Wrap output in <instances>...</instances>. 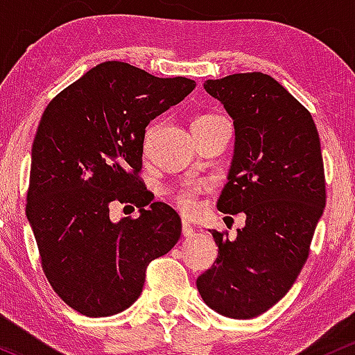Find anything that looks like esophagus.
Segmentation results:
<instances>
[{"label": "esophagus", "instance_id": "34e87169", "mask_svg": "<svg viewBox=\"0 0 355 355\" xmlns=\"http://www.w3.org/2000/svg\"><path fill=\"white\" fill-rule=\"evenodd\" d=\"M182 234H184L186 238H193L194 230H193V226H191L188 221H182Z\"/></svg>", "mask_w": 355, "mask_h": 355}]
</instances>
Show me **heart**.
<instances>
[{"label":"heart","mask_w":355,"mask_h":355,"mask_svg":"<svg viewBox=\"0 0 355 355\" xmlns=\"http://www.w3.org/2000/svg\"><path fill=\"white\" fill-rule=\"evenodd\" d=\"M213 119H218V115H202V117H198L196 121L193 122V125L201 124V122H208L213 121ZM202 191V184L199 182H191V184H182L179 186L178 189H174L171 193V199H173L174 206L181 211L182 214H194L198 211L199 206V194Z\"/></svg>","instance_id":"1"}]
</instances>
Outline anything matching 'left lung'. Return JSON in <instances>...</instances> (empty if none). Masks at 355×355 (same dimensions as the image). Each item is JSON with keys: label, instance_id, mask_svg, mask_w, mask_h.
Instances as JSON below:
<instances>
[{"label": "left lung", "instance_id": "left-lung-1", "mask_svg": "<svg viewBox=\"0 0 355 355\" xmlns=\"http://www.w3.org/2000/svg\"><path fill=\"white\" fill-rule=\"evenodd\" d=\"M234 124V156L218 199L245 213L236 238L213 230L218 258L198 277L202 300L221 315L253 318L286 295L309 258L325 208L320 139L309 110L261 71L206 80Z\"/></svg>", "mask_w": 355, "mask_h": 355}]
</instances>
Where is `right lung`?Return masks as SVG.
I'll list each match as a JSON object with an SVG mask.
<instances>
[{"label":"right lung","mask_w":355,"mask_h":355,"mask_svg":"<svg viewBox=\"0 0 355 355\" xmlns=\"http://www.w3.org/2000/svg\"><path fill=\"white\" fill-rule=\"evenodd\" d=\"M194 87L186 77L105 62L60 92L42 115L26 218L51 288L82 315L109 317L132 305L147 265L181 236L179 214L150 202L139 173L146 127ZM114 204H134L141 214L114 223Z\"/></svg>","instance_id":"1"}]
</instances>
